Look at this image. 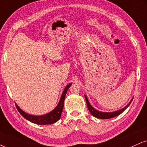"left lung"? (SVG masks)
<instances>
[{"label":"left lung","instance_id":"obj_1","mask_svg":"<svg viewBox=\"0 0 147 147\" xmlns=\"http://www.w3.org/2000/svg\"><path fill=\"white\" fill-rule=\"evenodd\" d=\"M84 97H85V99H86V104H87L88 109L90 111V113H91V115H93V117L97 118V119H111V118H114V117H117V116H119V115H121V114L122 113V112H123L125 110H126L127 108H128V106H129L132 100H133V98H132L131 99V101L129 102V104L127 105L125 107H124L123 108H122V109L117 110V111H115V112H101V111H99V110H97L96 109H95V108H94L93 107L90 105L86 95H84Z\"/></svg>","mask_w":147,"mask_h":147}]
</instances>
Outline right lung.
<instances>
[{
	"label": "right lung",
	"instance_id": "1",
	"mask_svg": "<svg viewBox=\"0 0 147 147\" xmlns=\"http://www.w3.org/2000/svg\"><path fill=\"white\" fill-rule=\"evenodd\" d=\"M72 83H70V84L67 85L66 87L65 88L64 90H63L62 95H61V99H60V101L57 107H56L54 110H52L51 112H48V113L46 114V115L39 116L30 115V114H28L26 113V112H25L24 111H23V110L18 106L17 104H16V108H17L18 112L20 113V115L22 116L24 118H25L26 120L29 121L30 122L33 123L37 125L53 124L54 123L57 122V121L61 119V114H62L63 110V106H64V100L65 95H66L68 88H69V86Z\"/></svg>",
	"mask_w": 147,
	"mask_h": 147
}]
</instances>
